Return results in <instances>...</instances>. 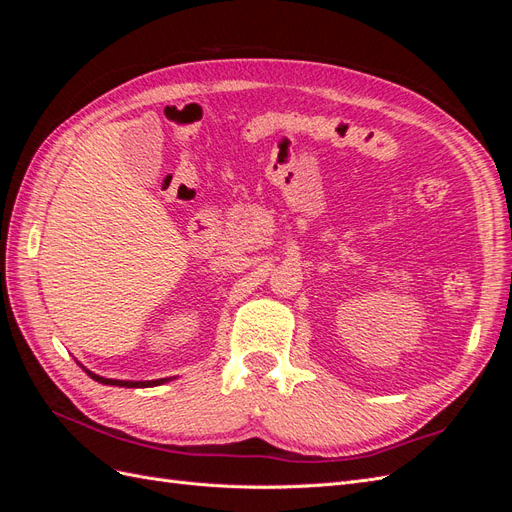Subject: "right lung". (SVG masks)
Segmentation results:
<instances>
[{
  "label": "right lung",
  "instance_id": "add662e5",
  "mask_svg": "<svg viewBox=\"0 0 512 512\" xmlns=\"http://www.w3.org/2000/svg\"><path fill=\"white\" fill-rule=\"evenodd\" d=\"M83 367V365H81ZM85 369V367H83ZM87 374L94 378L96 382H102V384H111V386H126V389H147V386H158V384H164L168 382V378H160V380H145V382H132V380H113V378H102L98 374H94V371L85 369Z\"/></svg>",
  "mask_w": 512,
  "mask_h": 512
}]
</instances>
